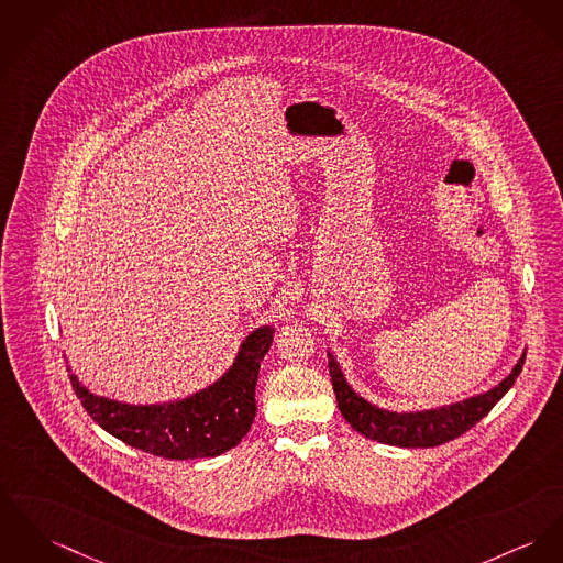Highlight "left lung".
<instances>
[{
    "label": "left lung",
    "mask_w": 563,
    "mask_h": 563,
    "mask_svg": "<svg viewBox=\"0 0 563 563\" xmlns=\"http://www.w3.org/2000/svg\"><path fill=\"white\" fill-rule=\"evenodd\" d=\"M523 363L525 356L517 363L512 374L508 375L504 382H499V386L490 388L488 393H483L478 397L444 406V408H435V410L397 413L379 410L363 397H358L341 375L338 361L329 354V372H331L333 390L338 397L339 412L343 413V418L365 438L382 444H390V446H401V449L440 446L470 431L510 390V386L523 369Z\"/></svg>",
    "instance_id": "obj_1"
}]
</instances>
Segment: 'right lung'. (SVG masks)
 I'll use <instances>...</instances> for the list:
<instances>
[{
    "label": "right lung",
    "instance_id": "right-lung-1",
    "mask_svg": "<svg viewBox=\"0 0 563 563\" xmlns=\"http://www.w3.org/2000/svg\"><path fill=\"white\" fill-rule=\"evenodd\" d=\"M271 341V327L254 331L216 384L177 404L128 406L91 395L76 375L70 382L87 413L128 446L164 459L218 456L236 446L254 422L256 379Z\"/></svg>",
    "mask_w": 563,
    "mask_h": 563
}]
</instances>
